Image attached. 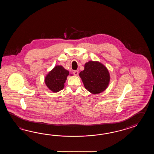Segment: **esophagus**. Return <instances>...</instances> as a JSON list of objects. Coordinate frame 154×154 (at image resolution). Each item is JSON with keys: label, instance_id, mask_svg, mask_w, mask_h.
<instances>
[{"label": "esophagus", "instance_id": "esophagus-1", "mask_svg": "<svg viewBox=\"0 0 154 154\" xmlns=\"http://www.w3.org/2000/svg\"><path fill=\"white\" fill-rule=\"evenodd\" d=\"M79 72L78 70H74V72H73V74L75 75H78Z\"/></svg>", "mask_w": 154, "mask_h": 154}]
</instances>
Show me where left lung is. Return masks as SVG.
Returning a JSON list of instances; mask_svg holds the SVG:
<instances>
[{
	"label": "left lung",
	"instance_id": "obj_1",
	"mask_svg": "<svg viewBox=\"0 0 154 154\" xmlns=\"http://www.w3.org/2000/svg\"><path fill=\"white\" fill-rule=\"evenodd\" d=\"M79 75L85 88L94 94H97L107 88L110 80L108 70L98 62L90 61L85 64Z\"/></svg>",
	"mask_w": 154,
	"mask_h": 154
}]
</instances>
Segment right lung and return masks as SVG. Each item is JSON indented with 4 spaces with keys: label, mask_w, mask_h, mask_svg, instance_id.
I'll use <instances>...</instances> for the list:
<instances>
[{
    "label": "right lung",
    "mask_w": 154,
    "mask_h": 154,
    "mask_svg": "<svg viewBox=\"0 0 154 154\" xmlns=\"http://www.w3.org/2000/svg\"><path fill=\"white\" fill-rule=\"evenodd\" d=\"M69 72L62 66H57L45 78L47 86L53 92H57L63 89Z\"/></svg>",
    "instance_id": "add662e5"
}]
</instances>
